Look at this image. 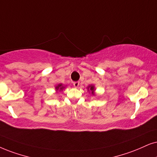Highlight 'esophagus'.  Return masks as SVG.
Segmentation results:
<instances>
[{"label": "esophagus", "instance_id": "1", "mask_svg": "<svg viewBox=\"0 0 157 157\" xmlns=\"http://www.w3.org/2000/svg\"><path fill=\"white\" fill-rule=\"evenodd\" d=\"M73 85H74L75 88H77V87L80 85V82H78V81H77V82H73Z\"/></svg>", "mask_w": 157, "mask_h": 157}]
</instances>
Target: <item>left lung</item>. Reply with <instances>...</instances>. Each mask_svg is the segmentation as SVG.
<instances>
[{
    "mask_svg": "<svg viewBox=\"0 0 157 157\" xmlns=\"http://www.w3.org/2000/svg\"><path fill=\"white\" fill-rule=\"evenodd\" d=\"M88 90H90V91H91V93H92L93 95L94 94V90H95V87H94V85H89V86L88 87Z\"/></svg>",
    "mask_w": 157,
    "mask_h": 157,
    "instance_id": "8db88e82",
    "label": "left lung"
}]
</instances>
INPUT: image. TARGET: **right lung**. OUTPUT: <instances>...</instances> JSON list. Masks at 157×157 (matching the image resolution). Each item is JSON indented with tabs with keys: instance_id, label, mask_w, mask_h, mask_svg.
I'll list each match as a JSON object with an SVG mask.
<instances>
[{
	"instance_id": "obj_1",
	"label": "right lung",
	"mask_w": 157,
	"mask_h": 157,
	"mask_svg": "<svg viewBox=\"0 0 157 157\" xmlns=\"http://www.w3.org/2000/svg\"><path fill=\"white\" fill-rule=\"evenodd\" d=\"M64 88V87L63 86L62 84H59L56 87V90H59V91L62 90Z\"/></svg>"
}]
</instances>
